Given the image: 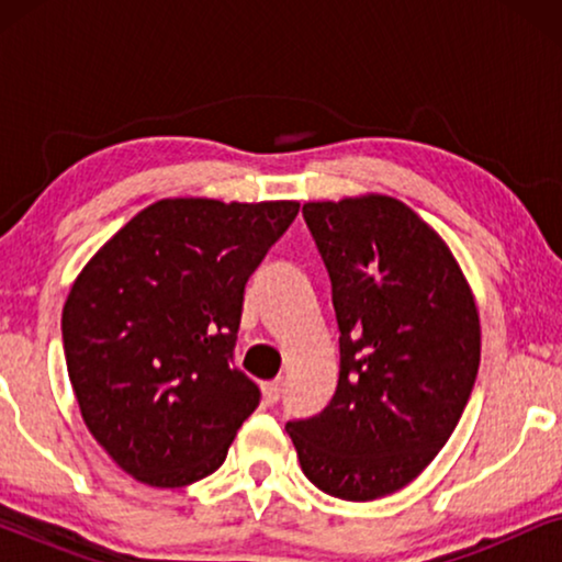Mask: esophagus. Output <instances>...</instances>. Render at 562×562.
Masks as SVG:
<instances>
[{
	"label": "esophagus",
	"mask_w": 562,
	"mask_h": 562,
	"mask_svg": "<svg viewBox=\"0 0 562 562\" xmlns=\"http://www.w3.org/2000/svg\"><path fill=\"white\" fill-rule=\"evenodd\" d=\"M281 394H283L281 381H271V383H266V386H263L266 404H276V402H279V398H281Z\"/></svg>",
	"instance_id": "1"
}]
</instances>
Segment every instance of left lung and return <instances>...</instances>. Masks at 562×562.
I'll return each instance as SVG.
<instances>
[{
	"label": "left lung",
	"instance_id": "8db88e82",
	"mask_svg": "<svg viewBox=\"0 0 562 562\" xmlns=\"http://www.w3.org/2000/svg\"><path fill=\"white\" fill-rule=\"evenodd\" d=\"M333 281L340 379L289 422L306 479L345 502L412 483L450 440L481 363L473 291L440 235L386 194L306 202Z\"/></svg>",
	"mask_w": 562,
	"mask_h": 562
}]
</instances>
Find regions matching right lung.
<instances>
[{"label":"right lung","instance_id":"1","mask_svg":"<svg viewBox=\"0 0 562 562\" xmlns=\"http://www.w3.org/2000/svg\"><path fill=\"white\" fill-rule=\"evenodd\" d=\"M299 202L160 199L76 276L64 350L81 417L135 481L181 488L225 463L260 391L229 366L250 273Z\"/></svg>","mask_w":562,"mask_h":562}]
</instances>
